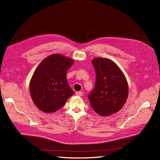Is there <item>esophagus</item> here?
I'll return each instance as SVG.
<instances>
[{
    "label": "esophagus",
    "instance_id": "obj_1",
    "mask_svg": "<svg viewBox=\"0 0 160 160\" xmlns=\"http://www.w3.org/2000/svg\"><path fill=\"white\" fill-rule=\"evenodd\" d=\"M76 95H77V96H82L83 95V92L82 91H77V92H76Z\"/></svg>",
    "mask_w": 160,
    "mask_h": 160
}]
</instances>
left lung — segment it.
<instances>
[{
  "instance_id": "obj_1",
  "label": "left lung",
  "mask_w": 160,
  "mask_h": 160,
  "mask_svg": "<svg viewBox=\"0 0 160 160\" xmlns=\"http://www.w3.org/2000/svg\"><path fill=\"white\" fill-rule=\"evenodd\" d=\"M96 73L94 89L88 95L91 108L101 116L117 113L128 96V84L123 72L107 58L92 60Z\"/></svg>"
}]
</instances>
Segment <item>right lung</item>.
<instances>
[{
  "label": "right lung",
  "instance_id": "add662e5",
  "mask_svg": "<svg viewBox=\"0 0 160 160\" xmlns=\"http://www.w3.org/2000/svg\"><path fill=\"white\" fill-rule=\"evenodd\" d=\"M73 60L59 54H52L41 61L30 81V93L38 109L54 113L74 94L67 80V71Z\"/></svg>",
  "mask_w": 160,
  "mask_h": 160
}]
</instances>
